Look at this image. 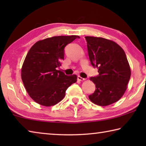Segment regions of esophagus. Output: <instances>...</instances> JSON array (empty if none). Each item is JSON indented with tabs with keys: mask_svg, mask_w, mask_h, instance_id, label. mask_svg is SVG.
Here are the masks:
<instances>
[{
	"mask_svg": "<svg viewBox=\"0 0 146 146\" xmlns=\"http://www.w3.org/2000/svg\"><path fill=\"white\" fill-rule=\"evenodd\" d=\"M77 79H78V80H80V81H83V80H86V78H84L82 77H81V76H77Z\"/></svg>",
	"mask_w": 146,
	"mask_h": 146,
	"instance_id": "34e87169",
	"label": "esophagus"
}]
</instances>
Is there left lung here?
<instances>
[{
  "mask_svg": "<svg viewBox=\"0 0 146 146\" xmlns=\"http://www.w3.org/2000/svg\"><path fill=\"white\" fill-rule=\"evenodd\" d=\"M89 58L98 75L90 78L96 90L89 98L95 104L106 106L120 99L127 89L131 76L124 51L117 43L101 37L85 36Z\"/></svg>",
  "mask_w": 146,
  "mask_h": 146,
  "instance_id": "1",
  "label": "left lung"
}]
</instances>
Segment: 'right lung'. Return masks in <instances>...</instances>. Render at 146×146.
Segmentation results:
<instances>
[{"instance_id":"right-lung-1","label":"right lung","mask_w":146,"mask_h":146,"mask_svg":"<svg viewBox=\"0 0 146 146\" xmlns=\"http://www.w3.org/2000/svg\"><path fill=\"white\" fill-rule=\"evenodd\" d=\"M78 36H57L39 40L29 49L21 70L27 92L34 101L44 106L56 104L66 91L76 82L75 75H66L56 68L64 60V48Z\"/></svg>"}]
</instances>
